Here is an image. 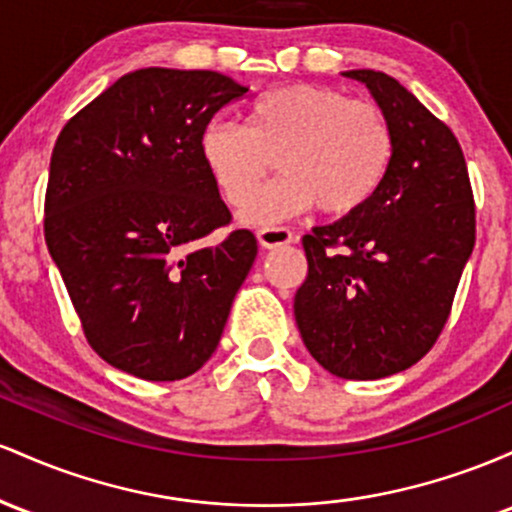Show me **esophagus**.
<instances>
[{
    "mask_svg": "<svg viewBox=\"0 0 512 512\" xmlns=\"http://www.w3.org/2000/svg\"><path fill=\"white\" fill-rule=\"evenodd\" d=\"M256 237L263 249H278V246L292 244V241H295V234H292L287 227H263L258 229Z\"/></svg>",
    "mask_w": 512,
    "mask_h": 512,
    "instance_id": "obj_1",
    "label": "esophagus"
}]
</instances>
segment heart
<instances>
[{"instance_id":"heart-1","label":"heart","mask_w":512,"mask_h":512,"mask_svg":"<svg viewBox=\"0 0 512 512\" xmlns=\"http://www.w3.org/2000/svg\"><path fill=\"white\" fill-rule=\"evenodd\" d=\"M275 153L284 176L257 194ZM200 157L229 205L250 203L244 222L271 225L312 205L326 215L363 208L392 166L394 132L375 103L331 86L285 84L249 103L246 125L210 120Z\"/></svg>"}]
</instances>
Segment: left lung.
I'll return each mask as SVG.
<instances>
[{
	"instance_id": "left-lung-1",
	"label": "left lung",
	"mask_w": 512,
	"mask_h": 512,
	"mask_svg": "<svg viewBox=\"0 0 512 512\" xmlns=\"http://www.w3.org/2000/svg\"><path fill=\"white\" fill-rule=\"evenodd\" d=\"M389 118L394 157L363 208L304 234L295 321L312 358L343 380L406 370L438 341L476 239L457 137L394 77L343 72Z\"/></svg>"
}]
</instances>
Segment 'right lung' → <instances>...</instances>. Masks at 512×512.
Wrapping results in <instances>:
<instances>
[{"instance_id":"obj_1","label":"right lung","mask_w":512,"mask_h":512,"mask_svg":"<svg viewBox=\"0 0 512 512\" xmlns=\"http://www.w3.org/2000/svg\"><path fill=\"white\" fill-rule=\"evenodd\" d=\"M246 86L210 70L120 77L57 137L45 244L89 346L147 382L210 360L258 251L249 229L210 244L229 215L200 135Z\"/></svg>"}]
</instances>
